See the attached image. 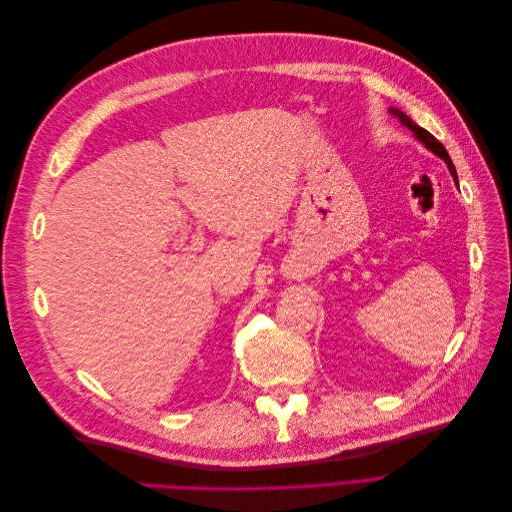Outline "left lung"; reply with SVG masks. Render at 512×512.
I'll use <instances>...</instances> for the list:
<instances>
[{"mask_svg":"<svg viewBox=\"0 0 512 512\" xmlns=\"http://www.w3.org/2000/svg\"><path fill=\"white\" fill-rule=\"evenodd\" d=\"M391 113L399 119V123L404 128H408L412 134H414V138L418 143H421L425 149H429L431 153H436V156L440 158V160H444V164L448 166V173H451V177H453V181L457 183V188H459V179H457V170H455V164H453V160H451V156H448V151L444 149V145L438 141V138H433V134H429L425 128H421V126H416V123L404 113V111H399V108H391Z\"/></svg>","mask_w":512,"mask_h":512,"instance_id":"left-lung-1","label":"left lung"}]
</instances>
